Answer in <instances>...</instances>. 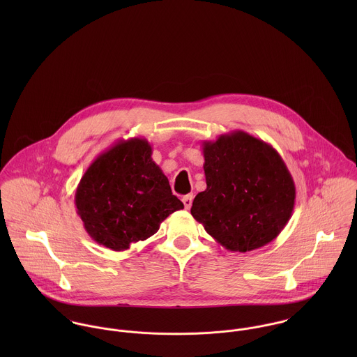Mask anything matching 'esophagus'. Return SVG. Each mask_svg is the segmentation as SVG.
<instances>
[{"label": "esophagus", "mask_w": 357, "mask_h": 357, "mask_svg": "<svg viewBox=\"0 0 357 357\" xmlns=\"http://www.w3.org/2000/svg\"><path fill=\"white\" fill-rule=\"evenodd\" d=\"M192 201H194V195H192V194L183 197V204H184V207H185L187 210L192 206Z\"/></svg>", "instance_id": "1"}]
</instances>
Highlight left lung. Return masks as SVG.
<instances>
[{
    "mask_svg": "<svg viewBox=\"0 0 357 357\" xmlns=\"http://www.w3.org/2000/svg\"><path fill=\"white\" fill-rule=\"evenodd\" d=\"M206 190L191 214L229 252H252L272 242L296 204L294 180L279 153L255 136L235 130L204 142Z\"/></svg>",
    "mask_w": 357,
    "mask_h": 357,
    "instance_id": "1",
    "label": "left lung"
}]
</instances>
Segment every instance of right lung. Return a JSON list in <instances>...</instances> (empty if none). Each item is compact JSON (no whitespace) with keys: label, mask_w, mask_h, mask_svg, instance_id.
I'll return each instance as SVG.
<instances>
[{"label":"right lung","mask_w":357,"mask_h":357,"mask_svg":"<svg viewBox=\"0 0 357 357\" xmlns=\"http://www.w3.org/2000/svg\"><path fill=\"white\" fill-rule=\"evenodd\" d=\"M151 155L146 139L119 140L84 173L75 206L96 243L114 252L128 250L153 236L172 213L184 208Z\"/></svg>","instance_id":"obj_1"}]
</instances>
